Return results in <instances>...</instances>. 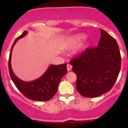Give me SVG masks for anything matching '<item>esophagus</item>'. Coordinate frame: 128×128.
<instances>
[{"label": "esophagus", "instance_id": "1", "mask_svg": "<svg viewBox=\"0 0 128 128\" xmlns=\"http://www.w3.org/2000/svg\"><path fill=\"white\" fill-rule=\"evenodd\" d=\"M72 68V66L70 65V64H68V65H67V69H68V71H70V70H71Z\"/></svg>", "mask_w": 128, "mask_h": 128}]
</instances>
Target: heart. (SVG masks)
Listing matches in <instances>:
<instances>
[{
	"mask_svg": "<svg viewBox=\"0 0 128 128\" xmlns=\"http://www.w3.org/2000/svg\"><path fill=\"white\" fill-rule=\"evenodd\" d=\"M87 34L84 33H80V34H74L66 38L61 44V48L64 50H70L78 46L84 40L86 39ZM90 41H87L81 45L79 50L77 51V53L82 52L86 50L90 46Z\"/></svg>",
	"mask_w": 128,
	"mask_h": 128,
	"instance_id": "obj_1",
	"label": "heart"
}]
</instances>
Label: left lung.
Instances as JSON below:
<instances>
[{"label": "left lung", "instance_id": "left-lung-1", "mask_svg": "<svg viewBox=\"0 0 128 128\" xmlns=\"http://www.w3.org/2000/svg\"><path fill=\"white\" fill-rule=\"evenodd\" d=\"M98 46L88 48L70 64L77 76L76 88L84 97L99 96L110 91L119 75L121 58L114 38L100 29Z\"/></svg>", "mask_w": 128, "mask_h": 128}]
</instances>
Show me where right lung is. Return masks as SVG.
<instances>
[{
    "mask_svg": "<svg viewBox=\"0 0 128 128\" xmlns=\"http://www.w3.org/2000/svg\"><path fill=\"white\" fill-rule=\"evenodd\" d=\"M27 33V31H24V33L15 40L12 46L8 59V69L10 77L16 88L28 99L35 101H48L56 94L60 79L68 72L67 64H51L41 77L30 82H26L18 78L12 69V52L14 45L18 40L25 36Z\"/></svg>",
    "mask_w": 128,
    "mask_h": 128,
    "instance_id": "add662e5",
    "label": "right lung"
}]
</instances>
